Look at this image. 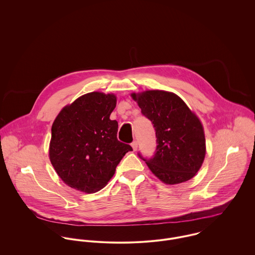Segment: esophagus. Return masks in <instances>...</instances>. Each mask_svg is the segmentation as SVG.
<instances>
[{
    "label": "esophagus",
    "instance_id": "obj_1",
    "mask_svg": "<svg viewBox=\"0 0 255 255\" xmlns=\"http://www.w3.org/2000/svg\"><path fill=\"white\" fill-rule=\"evenodd\" d=\"M131 145H132V147H133V149H134V150H137V149H138V141H132V143H131Z\"/></svg>",
    "mask_w": 255,
    "mask_h": 255
}]
</instances>
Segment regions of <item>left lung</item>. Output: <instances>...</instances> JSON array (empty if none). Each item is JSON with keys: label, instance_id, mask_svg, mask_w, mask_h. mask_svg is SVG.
Segmentation results:
<instances>
[{"label": "left lung", "instance_id": "1", "mask_svg": "<svg viewBox=\"0 0 255 255\" xmlns=\"http://www.w3.org/2000/svg\"><path fill=\"white\" fill-rule=\"evenodd\" d=\"M141 113L155 130L154 154L145 158L150 171L168 185L192 179L205 156V138L198 117L177 95L165 91H145L133 94Z\"/></svg>", "mask_w": 255, "mask_h": 255}]
</instances>
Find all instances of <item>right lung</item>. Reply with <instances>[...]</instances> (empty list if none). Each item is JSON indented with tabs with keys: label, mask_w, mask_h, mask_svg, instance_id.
Here are the masks:
<instances>
[{
	"label": "right lung",
	"mask_w": 255,
	"mask_h": 255,
	"mask_svg": "<svg viewBox=\"0 0 255 255\" xmlns=\"http://www.w3.org/2000/svg\"><path fill=\"white\" fill-rule=\"evenodd\" d=\"M114 95L86 94L65 107L52 126L50 159L60 179L87 194L102 190L123 156L133 150L117 139L118 123L110 116Z\"/></svg>",
	"instance_id": "right-lung-1"
}]
</instances>
